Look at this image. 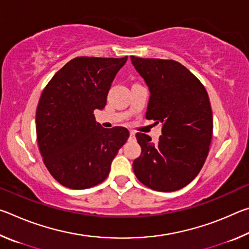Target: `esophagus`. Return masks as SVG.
<instances>
[{
	"instance_id": "1",
	"label": "esophagus",
	"mask_w": 249,
	"mask_h": 249,
	"mask_svg": "<svg viewBox=\"0 0 249 249\" xmlns=\"http://www.w3.org/2000/svg\"><path fill=\"white\" fill-rule=\"evenodd\" d=\"M134 138H135V132L130 130V132H129V140H134Z\"/></svg>"
}]
</instances>
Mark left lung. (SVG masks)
Segmentation results:
<instances>
[{"label": "left lung", "mask_w": 249, "mask_h": 249, "mask_svg": "<svg viewBox=\"0 0 249 249\" xmlns=\"http://www.w3.org/2000/svg\"><path fill=\"white\" fill-rule=\"evenodd\" d=\"M130 60L150 92L146 119L162 125L157 142L136 134L142 154L133 170L153 190L177 191L196 178L208 157L213 133L208 92L178 61L135 56Z\"/></svg>", "instance_id": "1"}]
</instances>
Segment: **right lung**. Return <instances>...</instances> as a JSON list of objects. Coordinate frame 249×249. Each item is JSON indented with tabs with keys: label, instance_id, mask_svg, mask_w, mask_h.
<instances>
[{
	"label": "right lung",
	"instance_id": "add662e5",
	"mask_svg": "<svg viewBox=\"0 0 249 249\" xmlns=\"http://www.w3.org/2000/svg\"><path fill=\"white\" fill-rule=\"evenodd\" d=\"M124 58L77 57L53 75L36 109L37 142L45 166L67 188L81 190L107 179L112 160L129 136L127 128H103V109Z\"/></svg>",
	"mask_w": 249,
	"mask_h": 249
}]
</instances>
